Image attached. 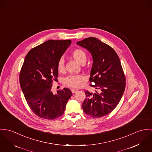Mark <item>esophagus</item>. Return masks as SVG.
<instances>
[{"label":"esophagus","mask_w":152,"mask_h":152,"mask_svg":"<svg viewBox=\"0 0 152 152\" xmlns=\"http://www.w3.org/2000/svg\"><path fill=\"white\" fill-rule=\"evenodd\" d=\"M71 91H72V93H76L77 91V89H72L71 90Z\"/></svg>","instance_id":"34e87169"}]
</instances>
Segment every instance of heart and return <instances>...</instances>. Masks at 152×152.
Masks as SVG:
<instances>
[{"label": "heart", "instance_id": "1", "mask_svg": "<svg viewBox=\"0 0 152 152\" xmlns=\"http://www.w3.org/2000/svg\"><path fill=\"white\" fill-rule=\"evenodd\" d=\"M72 55L73 58L79 64H85L86 61V54L82 49H76L72 52ZM58 70L59 72H63L65 69V62L63 58H61L58 62ZM84 80V76L80 75H70L66 77L64 80V83L66 86L77 88L79 87L82 81Z\"/></svg>", "mask_w": 152, "mask_h": 152}]
</instances>
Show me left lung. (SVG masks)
Listing matches in <instances>:
<instances>
[{"mask_svg": "<svg viewBox=\"0 0 152 152\" xmlns=\"http://www.w3.org/2000/svg\"><path fill=\"white\" fill-rule=\"evenodd\" d=\"M92 55L93 65L89 80L97 90L85 91L82 105L83 111L93 118H100L111 113L118 105L125 88V77L118 55L110 46L94 37L76 43Z\"/></svg>", "mask_w": 152, "mask_h": 152, "instance_id": "1", "label": "left lung"}]
</instances>
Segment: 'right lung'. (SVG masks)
<instances>
[{
    "instance_id": "add662e5",
    "label": "right lung",
    "mask_w": 152,
    "mask_h": 152,
    "mask_svg": "<svg viewBox=\"0 0 152 152\" xmlns=\"http://www.w3.org/2000/svg\"><path fill=\"white\" fill-rule=\"evenodd\" d=\"M71 40H48L26 55L20 73V84L26 101L35 115L47 119L60 117L72 95L67 88L53 94L52 82L58 76V62Z\"/></svg>"
}]
</instances>
